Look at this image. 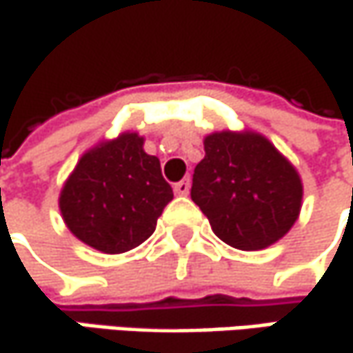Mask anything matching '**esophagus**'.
Instances as JSON below:
<instances>
[{
  "label": "esophagus",
  "mask_w": 353,
  "mask_h": 353,
  "mask_svg": "<svg viewBox=\"0 0 353 353\" xmlns=\"http://www.w3.org/2000/svg\"><path fill=\"white\" fill-rule=\"evenodd\" d=\"M174 192H176L177 196H188V194H190V177L177 181L176 185H174Z\"/></svg>",
  "instance_id": "obj_1"
}]
</instances>
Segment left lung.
<instances>
[{
	"instance_id": "left-lung-1",
	"label": "left lung",
	"mask_w": 353,
	"mask_h": 353,
	"mask_svg": "<svg viewBox=\"0 0 353 353\" xmlns=\"http://www.w3.org/2000/svg\"><path fill=\"white\" fill-rule=\"evenodd\" d=\"M192 200L214 234L239 250H261L283 239L299 218L303 183L297 170L263 135L220 131L204 139Z\"/></svg>"
}]
</instances>
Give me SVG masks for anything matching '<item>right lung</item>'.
<instances>
[{"label": "right lung", "instance_id": "obj_1", "mask_svg": "<svg viewBox=\"0 0 353 353\" xmlns=\"http://www.w3.org/2000/svg\"><path fill=\"white\" fill-rule=\"evenodd\" d=\"M174 200L155 155L143 137L123 133L88 149L60 192V212L68 230L84 244L121 254L145 242L157 218Z\"/></svg>", "mask_w": 353, "mask_h": 353}]
</instances>
